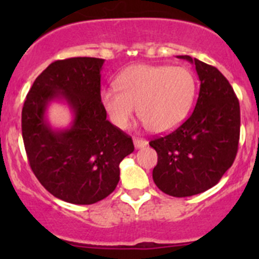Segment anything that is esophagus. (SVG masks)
<instances>
[{
	"label": "esophagus",
	"mask_w": 259,
	"mask_h": 259,
	"mask_svg": "<svg viewBox=\"0 0 259 259\" xmlns=\"http://www.w3.org/2000/svg\"><path fill=\"white\" fill-rule=\"evenodd\" d=\"M146 144H148V142H146L145 139H142V138H134V145L137 149L144 148Z\"/></svg>",
	"instance_id": "esophagus-1"
}]
</instances>
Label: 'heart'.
Segmentation results:
<instances>
[{
  "instance_id": "obj_1",
  "label": "heart",
  "mask_w": 259,
  "mask_h": 259,
  "mask_svg": "<svg viewBox=\"0 0 259 259\" xmlns=\"http://www.w3.org/2000/svg\"><path fill=\"white\" fill-rule=\"evenodd\" d=\"M100 101L117 129H126L137 106L138 115L154 133L173 130L184 121L194 103L197 83L182 66L134 65L120 72Z\"/></svg>"
}]
</instances>
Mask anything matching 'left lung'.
<instances>
[{"label":"left lung","mask_w":259,"mask_h":259,"mask_svg":"<svg viewBox=\"0 0 259 259\" xmlns=\"http://www.w3.org/2000/svg\"><path fill=\"white\" fill-rule=\"evenodd\" d=\"M200 81L194 111L178 129L151 140L158 153L153 169L156 187L171 197H190L210 189L236 159L241 110L233 88L218 69L188 55Z\"/></svg>","instance_id":"left-lung-1"}]
</instances>
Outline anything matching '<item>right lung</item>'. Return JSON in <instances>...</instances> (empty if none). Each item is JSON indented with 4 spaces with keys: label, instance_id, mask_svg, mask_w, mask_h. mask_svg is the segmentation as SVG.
<instances>
[{
    "label": "right lung",
    "instance_id": "1",
    "mask_svg": "<svg viewBox=\"0 0 259 259\" xmlns=\"http://www.w3.org/2000/svg\"><path fill=\"white\" fill-rule=\"evenodd\" d=\"M105 60L71 57L49 65L37 76L22 108V138L30 166L54 197L72 204H94L114 192L119 164L134 144L109 120L100 101ZM54 101L73 113L67 128L47 119Z\"/></svg>",
    "mask_w": 259,
    "mask_h": 259
}]
</instances>
